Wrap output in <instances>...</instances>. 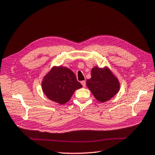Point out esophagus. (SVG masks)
Wrapping results in <instances>:
<instances>
[{
	"mask_svg": "<svg viewBox=\"0 0 155 155\" xmlns=\"http://www.w3.org/2000/svg\"><path fill=\"white\" fill-rule=\"evenodd\" d=\"M81 84H82V85L83 86V87H85L86 86V81H81Z\"/></svg>",
	"mask_w": 155,
	"mask_h": 155,
	"instance_id": "34e87169",
	"label": "esophagus"
}]
</instances>
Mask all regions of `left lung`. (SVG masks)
<instances>
[{"label":"left lung","instance_id":"left-lung-1","mask_svg":"<svg viewBox=\"0 0 155 155\" xmlns=\"http://www.w3.org/2000/svg\"><path fill=\"white\" fill-rule=\"evenodd\" d=\"M86 85L97 100L106 102L116 95L119 90L120 84L118 79L108 68H94L91 77L87 79Z\"/></svg>","mask_w":155,"mask_h":155}]
</instances>
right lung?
<instances>
[{"mask_svg": "<svg viewBox=\"0 0 155 155\" xmlns=\"http://www.w3.org/2000/svg\"><path fill=\"white\" fill-rule=\"evenodd\" d=\"M41 86L48 99L60 104L68 102L74 91L82 87L72 71L62 66L53 67L44 77Z\"/></svg>", "mask_w": 155, "mask_h": 155, "instance_id": "1", "label": "right lung"}]
</instances>
